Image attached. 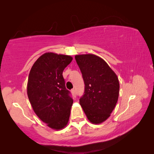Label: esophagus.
I'll return each instance as SVG.
<instances>
[{
  "label": "esophagus",
  "mask_w": 154,
  "mask_h": 154,
  "mask_svg": "<svg viewBox=\"0 0 154 154\" xmlns=\"http://www.w3.org/2000/svg\"><path fill=\"white\" fill-rule=\"evenodd\" d=\"M71 92L72 94V95L74 97H76V90L75 89H72L71 90Z\"/></svg>",
  "instance_id": "1"
}]
</instances>
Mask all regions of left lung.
Here are the masks:
<instances>
[{
    "instance_id": "obj_1",
    "label": "left lung",
    "mask_w": 154,
    "mask_h": 154,
    "mask_svg": "<svg viewBox=\"0 0 154 154\" xmlns=\"http://www.w3.org/2000/svg\"><path fill=\"white\" fill-rule=\"evenodd\" d=\"M85 84L80 104L88 120L101 124L110 116L118 102L120 84L108 64L94 54L75 56Z\"/></svg>"
}]
</instances>
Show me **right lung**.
<instances>
[{
  "mask_svg": "<svg viewBox=\"0 0 154 154\" xmlns=\"http://www.w3.org/2000/svg\"><path fill=\"white\" fill-rule=\"evenodd\" d=\"M72 60L70 56L45 53L34 62L28 80L27 94L34 112L56 130L67 125L73 103L62 76Z\"/></svg>",
  "mask_w": 154,
  "mask_h": 154,
  "instance_id": "right-lung-1",
  "label": "right lung"
}]
</instances>
